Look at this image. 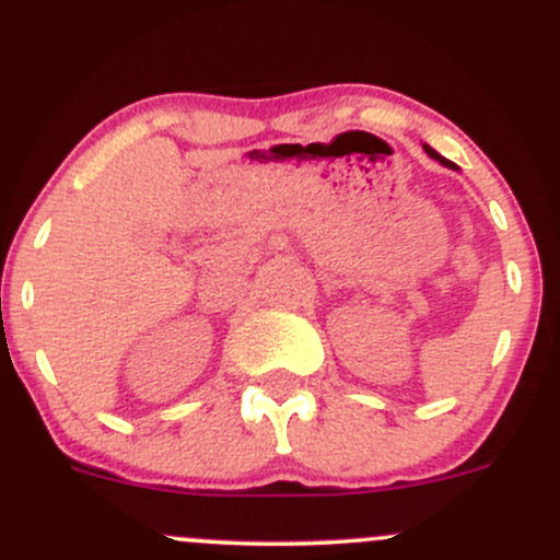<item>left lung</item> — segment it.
I'll use <instances>...</instances> for the list:
<instances>
[{
  "instance_id": "left-lung-1",
  "label": "left lung",
  "mask_w": 560,
  "mask_h": 560,
  "mask_svg": "<svg viewBox=\"0 0 560 560\" xmlns=\"http://www.w3.org/2000/svg\"><path fill=\"white\" fill-rule=\"evenodd\" d=\"M423 150H427V155H429V158H434V161H440V163H443V166H448V168H453V163L448 161V158L438 155V152H434V150H432V147H427V144H423Z\"/></svg>"
}]
</instances>
